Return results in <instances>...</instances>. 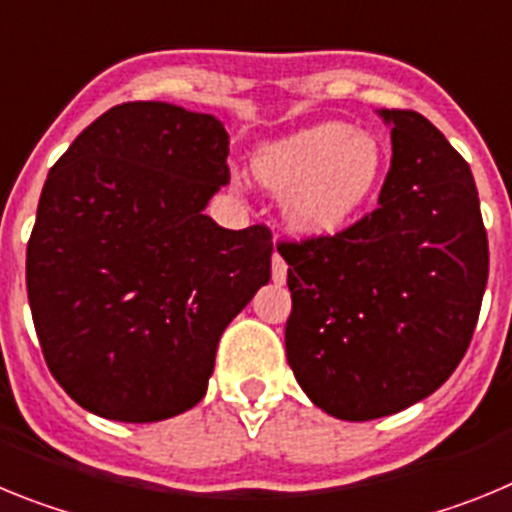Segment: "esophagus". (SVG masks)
<instances>
[{"label":"esophagus","mask_w":512,"mask_h":512,"mask_svg":"<svg viewBox=\"0 0 512 512\" xmlns=\"http://www.w3.org/2000/svg\"><path fill=\"white\" fill-rule=\"evenodd\" d=\"M271 277H274L277 284L287 282V261L279 253H274V259H271Z\"/></svg>","instance_id":"1"}]
</instances>
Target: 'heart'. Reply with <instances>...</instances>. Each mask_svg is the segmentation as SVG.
Wrapping results in <instances>:
<instances>
[{"instance_id": "heart-1", "label": "heart", "mask_w": 512, "mask_h": 512, "mask_svg": "<svg viewBox=\"0 0 512 512\" xmlns=\"http://www.w3.org/2000/svg\"><path fill=\"white\" fill-rule=\"evenodd\" d=\"M253 174L284 194L289 225L305 235L336 233L369 202L384 174L377 135L320 122L253 153Z\"/></svg>"}]
</instances>
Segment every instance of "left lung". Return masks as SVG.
<instances>
[{"mask_svg": "<svg viewBox=\"0 0 512 512\" xmlns=\"http://www.w3.org/2000/svg\"><path fill=\"white\" fill-rule=\"evenodd\" d=\"M392 166L379 205L333 235L282 243L284 343L297 382L341 420L400 413L467 354L490 274L472 169L433 122L382 110Z\"/></svg>", "mask_w": 512, "mask_h": 512, "instance_id": "left-lung-1", "label": "left lung"}]
</instances>
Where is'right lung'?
<instances>
[{
    "label": "right lung",
    "mask_w": 512,
    "mask_h": 512,
    "mask_svg": "<svg viewBox=\"0 0 512 512\" xmlns=\"http://www.w3.org/2000/svg\"><path fill=\"white\" fill-rule=\"evenodd\" d=\"M223 122L125 102L56 161L27 241V300L66 395L120 423L194 408L230 320L271 279L266 225L207 217L230 182Z\"/></svg>",
    "instance_id": "obj_1"
}]
</instances>
